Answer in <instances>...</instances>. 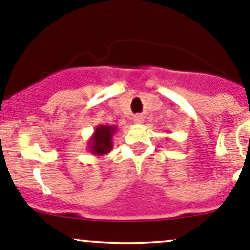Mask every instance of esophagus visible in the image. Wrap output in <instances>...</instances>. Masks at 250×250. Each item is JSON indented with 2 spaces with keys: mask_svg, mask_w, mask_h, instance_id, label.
Returning <instances> with one entry per match:
<instances>
[{
  "mask_svg": "<svg viewBox=\"0 0 250 250\" xmlns=\"http://www.w3.org/2000/svg\"><path fill=\"white\" fill-rule=\"evenodd\" d=\"M143 121L144 118L141 117V116H135L134 117V123H138V125H139V123H143Z\"/></svg>",
  "mask_w": 250,
  "mask_h": 250,
  "instance_id": "obj_1",
  "label": "esophagus"
}]
</instances>
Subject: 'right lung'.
Instances as JSON below:
<instances>
[{
    "label": "right lung",
    "mask_w": 250,
    "mask_h": 250,
    "mask_svg": "<svg viewBox=\"0 0 250 250\" xmlns=\"http://www.w3.org/2000/svg\"><path fill=\"white\" fill-rule=\"evenodd\" d=\"M117 130L116 125H99L88 140V150L94 156H105L112 150V137Z\"/></svg>",
    "instance_id": "add662e5"
}]
</instances>
